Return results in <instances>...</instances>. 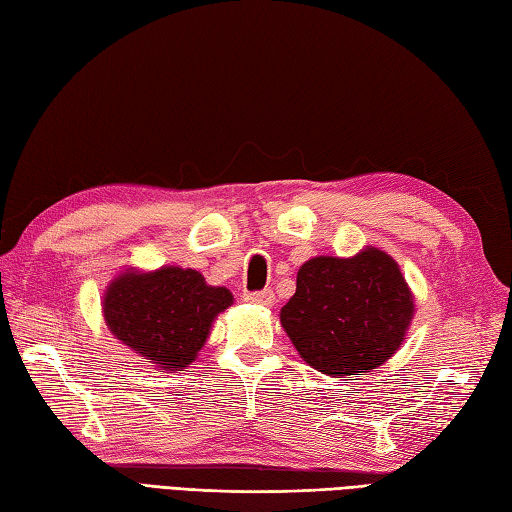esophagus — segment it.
Wrapping results in <instances>:
<instances>
[{"instance_id":"obj_1","label":"esophagus","mask_w":512,"mask_h":512,"mask_svg":"<svg viewBox=\"0 0 512 512\" xmlns=\"http://www.w3.org/2000/svg\"><path fill=\"white\" fill-rule=\"evenodd\" d=\"M246 301L248 303H255V306H264V308H270L275 303V295L270 290H264V292H250V295H246Z\"/></svg>"}]
</instances>
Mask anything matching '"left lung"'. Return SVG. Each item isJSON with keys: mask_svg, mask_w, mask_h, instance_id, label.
I'll use <instances>...</instances> for the list:
<instances>
[{"mask_svg": "<svg viewBox=\"0 0 512 512\" xmlns=\"http://www.w3.org/2000/svg\"><path fill=\"white\" fill-rule=\"evenodd\" d=\"M413 314L416 299L396 259L365 246L352 257L308 259L279 321L303 361L345 378L389 361L405 343Z\"/></svg>", "mask_w": 512, "mask_h": 512, "instance_id": "obj_1", "label": "left lung"}]
</instances>
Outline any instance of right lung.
Wrapping results in <instances>:
<instances>
[{"mask_svg":"<svg viewBox=\"0 0 512 512\" xmlns=\"http://www.w3.org/2000/svg\"><path fill=\"white\" fill-rule=\"evenodd\" d=\"M224 286L193 268H125L103 292V319L114 339L165 372L187 369L209 339L217 314L231 308Z\"/></svg>","mask_w":512,"mask_h":512,"instance_id":"right-lung-1","label":"right lung"}]
</instances>
